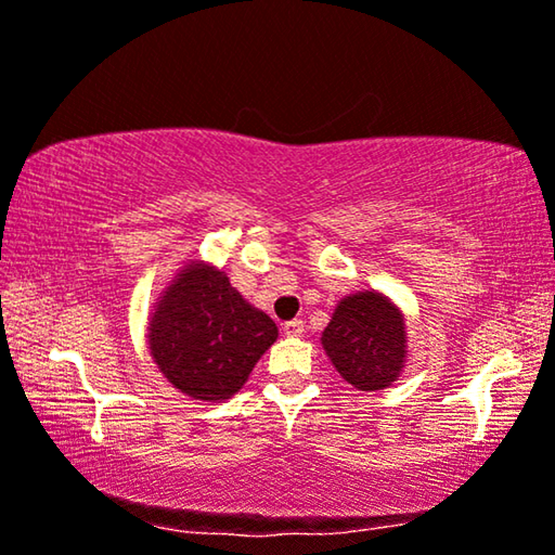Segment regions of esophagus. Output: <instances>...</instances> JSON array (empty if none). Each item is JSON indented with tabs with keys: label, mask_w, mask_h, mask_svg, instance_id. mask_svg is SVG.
I'll use <instances>...</instances> for the list:
<instances>
[{
	"label": "esophagus",
	"mask_w": 555,
	"mask_h": 555,
	"mask_svg": "<svg viewBox=\"0 0 555 555\" xmlns=\"http://www.w3.org/2000/svg\"><path fill=\"white\" fill-rule=\"evenodd\" d=\"M284 333H286L288 338H298V336H304V321H301V319L286 321V323H284Z\"/></svg>",
	"instance_id": "34e87169"
}]
</instances>
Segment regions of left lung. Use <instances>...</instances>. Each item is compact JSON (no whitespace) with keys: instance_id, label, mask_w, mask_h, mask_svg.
<instances>
[{"instance_id":"obj_1","label":"left lung","mask_w":555,"mask_h":555,"mask_svg":"<svg viewBox=\"0 0 555 555\" xmlns=\"http://www.w3.org/2000/svg\"><path fill=\"white\" fill-rule=\"evenodd\" d=\"M321 346L343 380L356 390H385L408 363V323L400 306L380 292L340 298Z\"/></svg>"}]
</instances>
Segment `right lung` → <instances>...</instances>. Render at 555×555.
<instances>
[{
  "mask_svg": "<svg viewBox=\"0 0 555 555\" xmlns=\"http://www.w3.org/2000/svg\"><path fill=\"white\" fill-rule=\"evenodd\" d=\"M145 338L153 363L175 390L192 400L224 402L249 380L279 328L222 269L188 259L157 296Z\"/></svg>",
  "mask_w": 555,
  "mask_h": 555,
  "instance_id": "right-lung-1",
  "label": "right lung"
}]
</instances>
